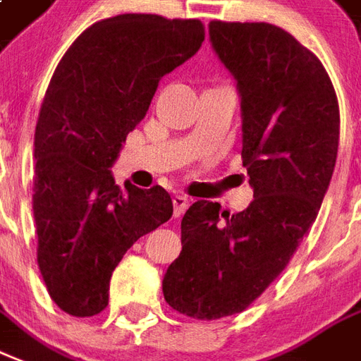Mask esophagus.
Segmentation results:
<instances>
[{
  "mask_svg": "<svg viewBox=\"0 0 361 361\" xmlns=\"http://www.w3.org/2000/svg\"><path fill=\"white\" fill-rule=\"evenodd\" d=\"M186 207H188V197L180 196V194L173 197V215L180 216L186 211Z\"/></svg>",
  "mask_w": 361,
  "mask_h": 361,
  "instance_id": "obj_1",
  "label": "esophagus"
}]
</instances>
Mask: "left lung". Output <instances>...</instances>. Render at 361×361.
<instances>
[{
	"mask_svg": "<svg viewBox=\"0 0 361 361\" xmlns=\"http://www.w3.org/2000/svg\"><path fill=\"white\" fill-rule=\"evenodd\" d=\"M216 56L242 106V159L253 188L245 211L192 203L183 251L164 276L171 308L196 319L243 312L289 264L318 216L338 148V102L324 64L267 23H209Z\"/></svg>",
	"mask_w": 361,
	"mask_h": 361,
	"instance_id": "left-lung-1",
	"label": "left lung"
}]
</instances>
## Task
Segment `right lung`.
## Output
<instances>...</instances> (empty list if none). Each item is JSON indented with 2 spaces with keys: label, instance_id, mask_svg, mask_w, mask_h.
I'll return each mask as SVG.
<instances>
[{
  "label": "right lung",
  "instance_id": "1",
  "mask_svg": "<svg viewBox=\"0 0 361 361\" xmlns=\"http://www.w3.org/2000/svg\"><path fill=\"white\" fill-rule=\"evenodd\" d=\"M196 18L127 13L89 26L59 62L34 137L37 264L51 299L87 318L108 305L114 268L173 215L161 188L121 190L110 167L159 80L197 53Z\"/></svg>",
  "mask_w": 361,
  "mask_h": 361
}]
</instances>
